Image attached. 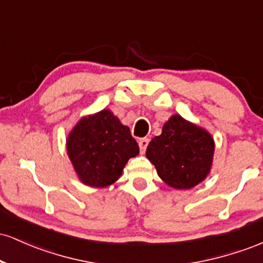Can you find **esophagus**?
I'll list each match as a JSON object with an SVG mask.
<instances>
[{
  "label": "esophagus",
  "instance_id": "obj_1",
  "mask_svg": "<svg viewBox=\"0 0 263 263\" xmlns=\"http://www.w3.org/2000/svg\"><path fill=\"white\" fill-rule=\"evenodd\" d=\"M148 142H149L148 138H140V141H138V146H140V149L142 153L146 151L147 146H148Z\"/></svg>",
  "mask_w": 263,
  "mask_h": 263
}]
</instances>
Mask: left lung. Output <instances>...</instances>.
I'll list each match as a JSON object with an SVG mask.
<instances>
[{
	"instance_id": "obj_1",
	"label": "left lung",
	"mask_w": 263,
	"mask_h": 263,
	"mask_svg": "<svg viewBox=\"0 0 263 263\" xmlns=\"http://www.w3.org/2000/svg\"><path fill=\"white\" fill-rule=\"evenodd\" d=\"M213 155L211 136L179 115L164 123L162 135L156 136L146 151L158 176L176 189H190L204 180L210 172Z\"/></svg>"
}]
</instances>
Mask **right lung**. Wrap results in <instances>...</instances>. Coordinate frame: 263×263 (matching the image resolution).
Listing matches in <instances>:
<instances>
[{
    "instance_id": "right-lung-1",
    "label": "right lung",
    "mask_w": 263,
    "mask_h": 263,
    "mask_svg": "<svg viewBox=\"0 0 263 263\" xmlns=\"http://www.w3.org/2000/svg\"><path fill=\"white\" fill-rule=\"evenodd\" d=\"M66 151L81 182L98 188L116 182L128 159L140 153L129 128L108 110L81 119Z\"/></svg>"
}]
</instances>
